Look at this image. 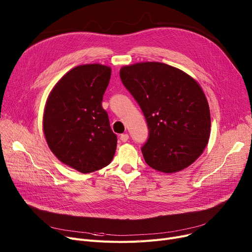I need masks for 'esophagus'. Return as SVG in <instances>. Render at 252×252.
<instances>
[{
  "label": "esophagus",
  "instance_id": "esophagus-1",
  "mask_svg": "<svg viewBox=\"0 0 252 252\" xmlns=\"http://www.w3.org/2000/svg\"><path fill=\"white\" fill-rule=\"evenodd\" d=\"M121 139L123 142H126L127 140H128V135L127 134H123V135H121Z\"/></svg>",
  "mask_w": 252,
  "mask_h": 252
}]
</instances>
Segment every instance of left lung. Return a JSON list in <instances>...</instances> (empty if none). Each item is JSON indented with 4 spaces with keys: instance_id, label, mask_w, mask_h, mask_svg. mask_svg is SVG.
I'll return each mask as SVG.
<instances>
[{
    "instance_id": "1",
    "label": "left lung",
    "mask_w": 252,
    "mask_h": 252,
    "mask_svg": "<svg viewBox=\"0 0 252 252\" xmlns=\"http://www.w3.org/2000/svg\"><path fill=\"white\" fill-rule=\"evenodd\" d=\"M119 75L146 118L149 137L141 149L146 163L165 174L191 165L210 135L209 106L199 84L160 62L124 66Z\"/></svg>"
}]
</instances>
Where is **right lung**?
<instances>
[{"instance_id": "right-lung-1", "label": "right lung", "mask_w": 252, "mask_h": 252, "mask_svg": "<svg viewBox=\"0 0 252 252\" xmlns=\"http://www.w3.org/2000/svg\"><path fill=\"white\" fill-rule=\"evenodd\" d=\"M111 68L101 64L79 65L62 76L48 97L44 134L51 151L64 164L83 174L108 165L117 137L102 107Z\"/></svg>"}]
</instances>
